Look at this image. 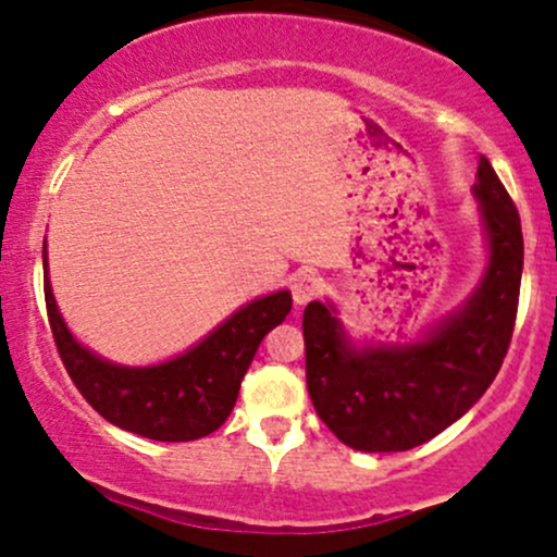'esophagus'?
<instances>
[{
    "label": "esophagus",
    "instance_id": "1",
    "mask_svg": "<svg viewBox=\"0 0 557 557\" xmlns=\"http://www.w3.org/2000/svg\"><path fill=\"white\" fill-rule=\"evenodd\" d=\"M320 290H323V283H320V277L314 272H298L294 283H290V294H294V301L298 307H304L307 301L318 298Z\"/></svg>",
    "mask_w": 557,
    "mask_h": 557
}]
</instances>
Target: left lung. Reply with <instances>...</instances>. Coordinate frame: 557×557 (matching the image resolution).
Returning <instances> with one entry per match:
<instances>
[{
    "instance_id": "1",
    "label": "left lung",
    "mask_w": 557,
    "mask_h": 557,
    "mask_svg": "<svg viewBox=\"0 0 557 557\" xmlns=\"http://www.w3.org/2000/svg\"><path fill=\"white\" fill-rule=\"evenodd\" d=\"M472 191L488 237V267L465 307L426 338L357 349L331 304L304 309L309 397L349 448H417L465 417L499 373L518 314L523 232L518 208L485 157Z\"/></svg>"
}]
</instances>
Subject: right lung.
<instances>
[{
	"label": "right lung",
	"mask_w": 557,
	"mask_h": 557,
	"mask_svg": "<svg viewBox=\"0 0 557 557\" xmlns=\"http://www.w3.org/2000/svg\"><path fill=\"white\" fill-rule=\"evenodd\" d=\"M47 269V250H42ZM45 304L58 355L87 403L120 430L162 443H186L224 424L261 338L290 312L277 290L237 309L189 352L160 366L127 368L85 349L69 333L45 274Z\"/></svg>",
	"instance_id": "1"
}]
</instances>
